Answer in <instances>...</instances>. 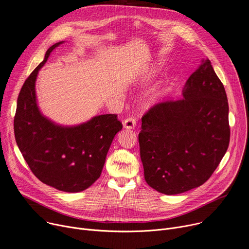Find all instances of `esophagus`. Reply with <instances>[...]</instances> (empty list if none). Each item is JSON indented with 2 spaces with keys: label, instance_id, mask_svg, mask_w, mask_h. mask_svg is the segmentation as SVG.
I'll use <instances>...</instances> for the list:
<instances>
[{
  "label": "esophagus",
  "instance_id": "1",
  "mask_svg": "<svg viewBox=\"0 0 249 249\" xmlns=\"http://www.w3.org/2000/svg\"><path fill=\"white\" fill-rule=\"evenodd\" d=\"M123 126L126 129H134L136 126V119L134 117H129L124 120Z\"/></svg>",
  "mask_w": 249,
  "mask_h": 249
}]
</instances>
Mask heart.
<instances>
[{
  "mask_svg": "<svg viewBox=\"0 0 249 249\" xmlns=\"http://www.w3.org/2000/svg\"><path fill=\"white\" fill-rule=\"evenodd\" d=\"M156 72H157V68L156 67L147 69L143 73V78L144 79L151 78V77H153L156 74ZM171 89H172L171 88V82L168 81V82L165 83L164 85H162L161 87H159L158 89H156L153 92V94H152V96L150 98V102L151 103H156V102L162 100V99H164L165 97H166L170 93Z\"/></svg>",
  "mask_w": 249,
  "mask_h": 249,
  "instance_id": "obj_1",
  "label": "heart"
}]
</instances>
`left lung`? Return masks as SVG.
I'll list each match as a JSON object with an SVG mask.
<instances>
[{
	"label": "left lung",
	"mask_w": 249,
	"mask_h": 249,
	"mask_svg": "<svg viewBox=\"0 0 249 249\" xmlns=\"http://www.w3.org/2000/svg\"><path fill=\"white\" fill-rule=\"evenodd\" d=\"M182 95L149 110L138 136L147 184L166 195L205 183L230 139L227 96L208 59L188 78Z\"/></svg>",
	"instance_id": "8db88e82"
}]
</instances>
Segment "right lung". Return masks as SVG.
<instances>
[{
    "mask_svg": "<svg viewBox=\"0 0 249 249\" xmlns=\"http://www.w3.org/2000/svg\"><path fill=\"white\" fill-rule=\"evenodd\" d=\"M31 73L20 91L14 119L17 145L31 171L43 183L60 191L80 192L100 177L115 135L122 129L117 115L105 114L75 126L47 118L37 103L36 80L53 50Z\"/></svg>",
    "mask_w": 249,
    "mask_h": 249,
    "instance_id": "right-lung-1",
    "label": "right lung"
}]
</instances>
